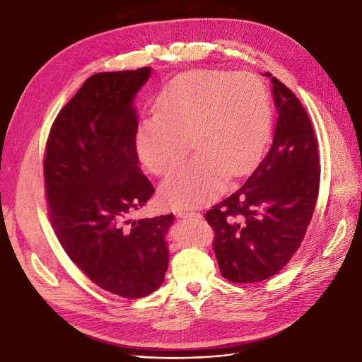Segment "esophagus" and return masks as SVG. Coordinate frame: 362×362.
I'll return each mask as SVG.
<instances>
[{"label": "esophagus", "instance_id": "obj_1", "mask_svg": "<svg viewBox=\"0 0 362 362\" xmlns=\"http://www.w3.org/2000/svg\"><path fill=\"white\" fill-rule=\"evenodd\" d=\"M176 216L177 218H187V219H198L201 218L199 212H194V211H186V209H177L176 211Z\"/></svg>", "mask_w": 362, "mask_h": 362}]
</instances>
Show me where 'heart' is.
Segmentation results:
<instances>
[{
	"instance_id": "b5f03b06",
	"label": "heart",
	"mask_w": 362,
	"mask_h": 362,
	"mask_svg": "<svg viewBox=\"0 0 362 362\" xmlns=\"http://www.w3.org/2000/svg\"><path fill=\"white\" fill-rule=\"evenodd\" d=\"M272 127L266 85L252 74L201 69L179 76L158 100V114L140 121L136 146L147 170L166 175L198 150L160 186L163 202L196 208L211 202L225 172L238 176L264 151Z\"/></svg>"
}]
</instances>
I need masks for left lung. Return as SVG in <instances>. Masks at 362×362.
Wrapping results in <instances>:
<instances>
[{"mask_svg": "<svg viewBox=\"0 0 362 362\" xmlns=\"http://www.w3.org/2000/svg\"><path fill=\"white\" fill-rule=\"evenodd\" d=\"M277 107L273 144L245 183L205 214L221 274L255 283L277 274L300 247L319 193L320 164L312 121L272 74Z\"/></svg>", "mask_w": 362, "mask_h": 362, "instance_id": "1", "label": "left lung"}]
</instances>
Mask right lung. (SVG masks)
Instances as JSON below:
<instances>
[{"label":"right lung","mask_w":362,"mask_h":362,"mask_svg":"<svg viewBox=\"0 0 362 362\" xmlns=\"http://www.w3.org/2000/svg\"><path fill=\"white\" fill-rule=\"evenodd\" d=\"M150 75L140 68L88 78L53 121L43 161L60 245L96 286L124 299L156 291L169 264L173 214L129 219L154 193L137 166L133 108Z\"/></svg>","instance_id":"add662e5"}]
</instances>
